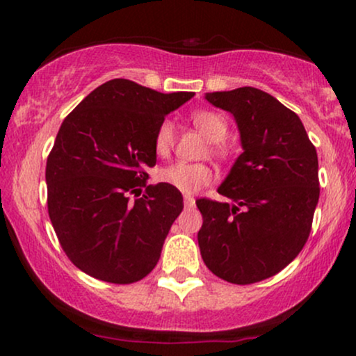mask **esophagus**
<instances>
[{
    "instance_id": "1",
    "label": "esophagus",
    "mask_w": 356,
    "mask_h": 356,
    "mask_svg": "<svg viewBox=\"0 0 356 356\" xmlns=\"http://www.w3.org/2000/svg\"><path fill=\"white\" fill-rule=\"evenodd\" d=\"M184 206H186V209H191L195 206V199L192 195H184Z\"/></svg>"
}]
</instances>
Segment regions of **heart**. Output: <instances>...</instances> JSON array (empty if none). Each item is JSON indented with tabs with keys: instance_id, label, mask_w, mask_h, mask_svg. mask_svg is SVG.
Segmentation results:
<instances>
[{
	"instance_id": "obj_1",
	"label": "heart",
	"mask_w": 356,
	"mask_h": 356,
	"mask_svg": "<svg viewBox=\"0 0 356 356\" xmlns=\"http://www.w3.org/2000/svg\"><path fill=\"white\" fill-rule=\"evenodd\" d=\"M192 124L197 127L202 136L212 144V150L218 155H224V147L220 142L227 136L226 117L211 110H197L191 115ZM174 145V125L170 120H164L159 125L154 137L155 152L159 155L169 154ZM159 179L167 186H172L174 189L192 194L197 192L201 187L207 186L212 181V170L206 164H189V162H175V164L165 167L159 172Z\"/></svg>"
}]
</instances>
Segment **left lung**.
Instances as JSON below:
<instances>
[{"label":"left lung","mask_w":356,"mask_h":356,"mask_svg":"<svg viewBox=\"0 0 356 356\" xmlns=\"http://www.w3.org/2000/svg\"><path fill=\"white\" fill-rule=\"evenodd\" d=\"M238 125L243 154L218 187L236 204L199 199V249L220 280L275 276L303 249L320 199L318 155L300 117L254 87L206 93Z\"/></svg>","instance_id":"obj_1"}]
</instances>
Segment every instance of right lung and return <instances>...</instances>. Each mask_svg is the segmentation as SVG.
I'll return each instance as SVG.
<instances>
[{
	"instance_id": "1",
	"label": "right lung",
	"mask_w": 356,
	"mask_h": 356,
	"mask_svg": "<svg viewBox=\"0 0 356 356\" xmlns=\"http://www.w3.org/2000/svg\"><path fill=\"white\" fill-rule=\"evenodd\" d=\"M192 97L113 79L61 124L47 161L48 214L63 251L88 276L129 284L157 264L182 194L164 182L147 186L136 201L130 194L157 162L159 125Z\"/></svg>"
}]
</instances>
